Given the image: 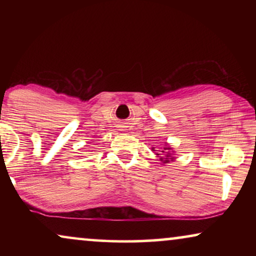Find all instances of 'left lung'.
I'll return each instance as SVG.
<instances>
[{
  "mask_svg": "<svg viewBox=\"0 0 256 256\" xmlns=\"http://www.w3.org/2000/svg\"><path fill=\"white\" fill-rule=\"evenodd\" d=\"M164 150H171V148L169 146H164L163 148V150H162V152L164 154V155L163 156L162 154H156V155H158L160 157V160H162L163 163H168V162H170V160H174V157H171V152H164Z\"/></svg>",
  "mask_w": 256,
  "mask_h": 256,
  "instance_id": "8db88e82",
  "label": "left lung"
}]
</instances>
